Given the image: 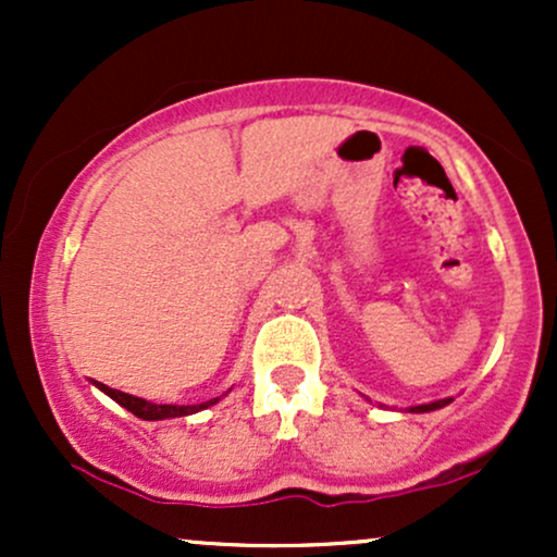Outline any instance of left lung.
<instances>
[{"instance_id":"8db88e82","label":"left lung","mask_w":557,"mask_h":557,"mask_svg":"<svg viewBox=\"0 0 557 557\" xmlns=\"http://www.w3.org/2000/svg\"><path fill=\"white\" fill-rule=\"evenodd\" d=\"M453 398H443V400H434V403H424V406H411L408 408V411L411 413H426V411H437V408H443V406H447V403H450Z\"/></svg>"}]
</instances>
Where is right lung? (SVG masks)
Listing matches in <instances>:
<instances>
[{
  "label": "right lung",
  "mask_w": 557,
  "mask_h": 557,
  "mask_svg": "<svg viewBox=\"0 0 557 557\" xmlns=\"http://www.w3.org/2000/svg\"><path fill=\"white\" fill-rule=\"evenodd\" d=\"M94 385L99 387L101 393L110 395L112 400H117L120 406L127 408V411L136 413L138 419H144V421H162V419L190 417V413L203 411V408L214 406V403L220 400V398H212V400H207V403H198V406H168V403H164V406H162V403H149V400H144V398H136V395H127V393H123V389H112V387L101 385V382H94Z\"/></svg>",
  "instance_id": "obj_1"
}]
</instances>
